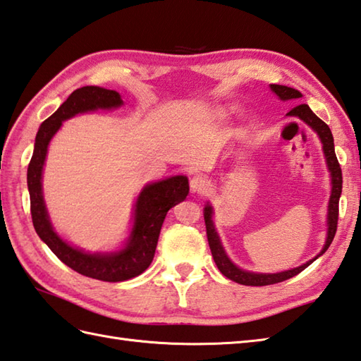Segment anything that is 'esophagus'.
Instances as JSON below:
<instances>
[{"label": "esophagus", "mask_w": 361, "mask_h": 361, "mask_svg": "<svg viewBox=\"0 0 361 361\" xmlns=\"http://www.w3.org/2000/svg\"><path fill=\"white\" fill-rule=\"evenodd\" d=\"M209 186H211V183L208 180V176H204V175H195L194 178L190 180V189H192L194 192L204 194Z\"/></svg>", "instance_id": "obj_1"}]
</instances>
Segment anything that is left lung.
Wrapping results in <instances>:
<instances>
[{
    "instance_id": "8db88e82",
    "label": "left lung",
    "mask_w": 361,
    "mask_h": 361,
    "mask_svg": "<svg viewBox=\"0 0 361 361\" xmlns=\"http://www.w3.org/2000/svg\"><path fill=\"white\" fill-rule=\"evenodd\" d=\"M271 90L278 94L282 101H287V99H299L302 94L299 93L298 90H293L290 87H283V85H271ZM290 116H298L299 119H302L305 124H309L315 132L319 135L321 142H323V150L327 159V166L329 171H331L332 175V195H331V202H329V231H327V240L323 251L315 257L318 259L326 250L331 247V243L335 237L336 233V225H338V203H340V195H341V188H343V175H341V167L338 159H336L335 155V147H334V136L331 128L326 124L324 121H321L315 113L310 110V106L307 104H299L295 109H291L288 111ZM212 208L208 204L204 208V225H206V235H208V242H209V248L212 252L214 262H216L217 268L221 271V274H225L228 279H231L237 283H242V286H252V287H262V286H271V283H278L282 281H287L293 276L299 274L302 270H305L313 260H309L307 264H304L301 267H296L293 270H287L282 273H274V274H262V273H250L240 270L237 268L231 260L228 259L225 255L224 247H221L219 235L216 233V228H214L212 224Z\"/></svg>"
}]
</instances>
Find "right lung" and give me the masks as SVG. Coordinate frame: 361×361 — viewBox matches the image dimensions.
<instances>
[{
	"instance_id": "1",
	"label": "right lung",
	"mask_w": 361,
	"mask_h": 361,
	"mask_svg": "<svg viewBox=\"0 0 361 361\" xmlns=\"http://www.w3.org/2000/svg\"><path fill=\"white\" fill-rule=\"evenodd\" d=\"M121 104L122 99L119 93L113 90L82 87L73 91L57 111L43 121L38 128L34 153L27 166L30 216H32L37 234L65 265L88 278L105 282L127 281L147 270L155 256L159 231L167 211L185 200L189 192V181L183 175L171 176L167 180L145 186L137 197L135 224L128 243L119 252L90 255V252L70 247L54 233L42 194V171L51 137L56 135L62 122L73 118L74 114L97 109H113Z\"/></svg>"
}]
</instances>
